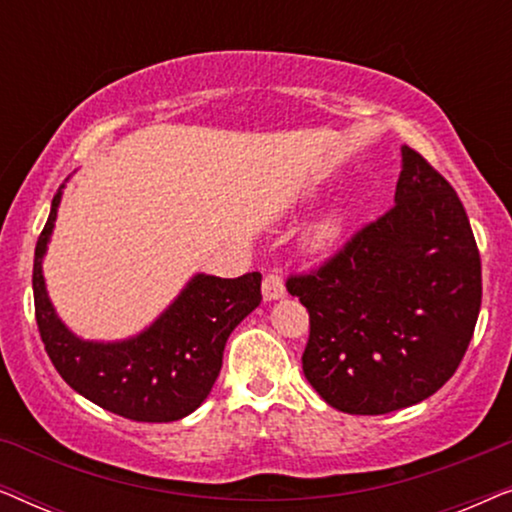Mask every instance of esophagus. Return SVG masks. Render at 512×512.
Here are the masks:
<instances>
[{"instance_id":"esophagus-1","label":"esophagus","mask_w":512,"mask_h":512,"mask_svg":"<svg viewBox=\"0 0 512 512\" xmlns=\"http://www.w3.org/2000/svg\"><path fill=\"white\" fill-rule=\"evenodd\" d=\"M284 296H286V286H284L282 275H277V272H270V275L263 279V298L265 300H279Z\"/></svg>"}]
</instances>
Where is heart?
Here are the masks:
<instances>
[{"mask_svg": "<svg viewBox=\"0 0 512 512\" xmlns=\"http://www.w3.org/2000/svg\"><path fill=\"white\" fill-rule=\"evenodd\" d=\"M342 223H345V219H342L340 212L326 214L324 219H321L317 226L310 230V244H312V247L314 249L333 247V244L338 242L340 233H342Z\"/></svg>", "mask_w": 512, "mask_h": 512, "instance_id": "heart-1", "label": "heart"}]
</instances>
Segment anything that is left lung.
I'll list each match as a JSON object with an SVG mask.
<instances>
[{"label": "left lung", "instance_id": "8db88e82", "mask_svg": "<svg viewBox=\"0 0 512 512\" xmlns=\"http://www.w3.org/2000/svg\"><path fill=\"white\" fill-rule=\"evenodd\" d=\"M396 205L286 289L310 312L303 373L349 415H387L436 394L473 338L480 254L459 195L401 146Z\"/></svg>", "mask_w": 512, "mask_h": 512}]
</instances>
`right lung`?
<instances>
[{"label":"right lung","mask_w":512,"mask_h":512,"mask_svg":"<svg viewBox=\"0 0 512 512\" xmlns=\"http://www.w3.org/2000/svg\"><path fill=\"white\" fill-rule=\"evenodd\" d=\"M62 188L37 240L32 272L37 326L55 370L83 398L135 422H177L191 415L219 377L230 333L261 305V272L237 279L198 272L142 333L116 342L83 340L62 324L44 279Z\"/></svg>","instance_id":"1"}]
</instances>
